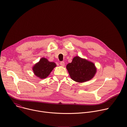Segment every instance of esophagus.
<instances>
[{"label":"esophagus","mask_w":127,"mask_h":127,"mask_svg":"<svg viewBox=\"0 0 127 127\" xmlns=\"http://www.w3.org/2000/svg\"><path fill=\"white\" fill-rule=\"evenodd\" d=\"M60 65L62 66H65V63L64 61H61L60 62Z\"/></svg>","instance_id":"obj_1"}]
</instances>
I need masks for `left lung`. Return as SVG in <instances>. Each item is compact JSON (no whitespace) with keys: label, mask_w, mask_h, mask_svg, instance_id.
I'll return each mask as SVG.
<instances>
[{"label":"left lung","mask_w":127,"mask_h":127,"mask_svg":"<svg viewBox=\"0 0 127 127\" xmlns=\"http://www.w3.org/2000/svg\"><path fill=\"white\" fill-rule=\"evenodd\" d=\"M71 79L76 82H83L93 78L96 73L95 64L78 56L75 57L71 63L66 66Z\"/></svg>","instance_id":"left-lung-1"}]
</instances>
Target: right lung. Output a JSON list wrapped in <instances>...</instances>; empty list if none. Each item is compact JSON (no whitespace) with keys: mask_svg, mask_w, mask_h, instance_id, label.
<instances>
[{"mask_svg":"<svg viewBox=\"0 0 127 127\" xmlns=\"http://www.w3.org/2000/svg\"><path fill=\"white\" fill-rule=\"evenodd\" d=\"M56 66L55 63L50 62L47 59L42 58L33 66L32 69L36 76L43 79L46 78Z\"/></svg>","mask_w":127,"mask_h":127,"instance_id":"add662e5","label":"right lung"}]
</instances>
